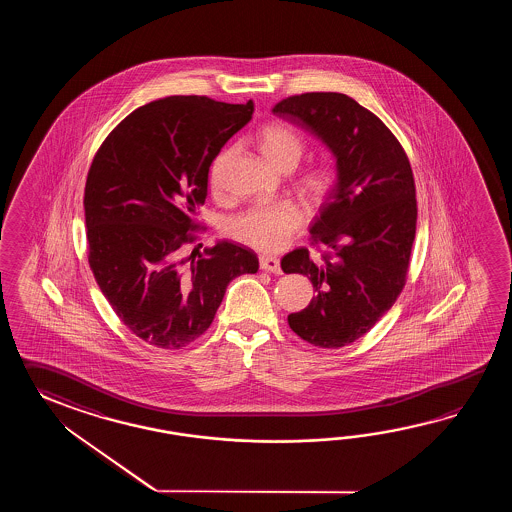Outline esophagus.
<instances>
[{"instance_id":"1","label":"esophagus","mask_w":512,"mask_h":512,"mask_svg":"<svg viewBox=\"0 0 512 512\" xmlns=\"http://www.w3.org/2000/svg\"><path fill=\"white\" fill-rule=\"evenodd\" d=\"M260 269L261 271L272 272V274H282L280 260H278V258H272V256H261Z\"/></svg>"}]
</instances>
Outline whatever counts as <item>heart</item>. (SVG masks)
<instances>
[{"instance_id": "1", "label": "heart", "mask_w": 512, "mask_h": 512, "mask_svg": "<svg viewBox=\"0 0 512 512\" xmlns=\"http://www.w3.org/2000/svg\"><path fill=\"white\" fill-rule=\"evenodd\" d=\"M256 141L265 159L280 172H293L304 155V141L293 130L282 124L263 126ZM234 150H223L210 164V186L219 190L223 185L225 166ZM338 185L337 170L329 164H318L296 179V188L302 196L320 205L335 192ZM304 223V214L293 201H276L254 205L230 218L225 232L232 240L240 241L254 251L276 252L283 249Z\"/></svg>"}]
</instances>
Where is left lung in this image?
Masks as SVG:
<instances>
[{
	"label": "left lung",
	"mask_w": 512,
	"mask_h": 512,
	"mask_svg": "<svg viewBox=\"0 0 512 512\" xmlns=\"http://www.w3.org/2000/svg\"><path fill=\"white\" fill-rule=\"evenodd\" d=\"M272 113L326 144L338 185L311 223L327 251L285 254L283 272L307 276L316 296L289 327L318 348H342L366 335L406 283L417 223L412 166L403 146L370 109L342 93L283 98Z\"/></svg>",
	"instance_id": "1"
}]
</instances>
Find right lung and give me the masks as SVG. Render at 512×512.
<instances>
[{
  "instance_id": "add662e5",
  "label": "right lung",
  "mask_w": 512,
  "mask_h": 512,
  "mask_svg": "<svg viewBox=\"0 0 512 512\" xmlns=\"http://www.w3.org/2000/svg\"><path fill=\"white\" fill-rule=\"evenodd\" d=\"M252 111V100L161 98L122 120L91 163L89 267L122 324L155 348L201 337L227 285L258 271L256 254L230 241L183 256L207 199L210 164Z\"/></svg>"
}]
</instances>
